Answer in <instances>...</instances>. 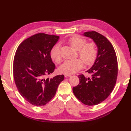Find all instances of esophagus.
<instances>
[{
	"label": "esophagus",
	"instance_id": "esophagus-1",
	"mask_svg": "<svg viewBox=\"0 0 131 131\" xmlns=\"http://www.w3.org/2000/svg\"><path fill=\"white\" fill-rule=\"evenodd\" d=\"M71 77V75L70 74H65V78H69Z\"/></svg>",
	"mask_w": 131,
	"mask_h": 131
}]
</instances>
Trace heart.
I'll use <instances>...</instances> for the list:
<instances>
[{
    "label": "heart",
    "instance_id": "1",
    "mask_svg": "<svg viewBox=\"0 0 131 131\" xmlns=\"http://www.w3.org/2000/svg\"><path fill=\"white\" fill-rule=\"evenodd\" d=\"M69 43L76 51H78L79 56L82 58L73 60H67L59 68V71L65 74H71L77 73L83 67V62L86 65H91L94 63L97 56V47L95 43H87V40L84 38L74 37L69 40ZM51 58L56 62L61 60L60 45L56 44L51 51Z\"/></svg>",
    "mask_w": 131,
    "mask_h": 131
}]
</instances>
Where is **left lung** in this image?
I'll list each match as a JSON object with an SVG mask.
<instances>
[{"label": "left lung", "instance_id": "8db88e82", "mask_svg": "<svg viewBox=\"0 0 131 131\" xmlns=\"http://www.w3.org/2000/svg\"><path fill=\"white\" fill-rule=\"evenodd\" d=\"M83 35L94 41L98 53L92 67L86 71L91 77L78 75L79 83L73 91L83 104L93 106L104 101L113 91L117 79L118 61L113 45L104 35L94 31L85 32Z\"/></svg>", "mask_w": 131, "mask_h": 131}]
</instances>
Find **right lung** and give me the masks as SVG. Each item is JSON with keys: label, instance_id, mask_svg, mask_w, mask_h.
<instances>
[{"label": "right lung", "instance_id": "right-lung-1", "mask_svg": "<svg viewBox=\"0 0 131 131\" xmlns=\"http://www.w3.org/2000/svg\"><path fill=\"white\" fill-rule=\"evenodd\" d=\"M58 39V36L39 33L25 40L16 50L13 65L15 84L23 97L34 106L50 101L64 79L63 75L45 78L54 71L51 51Z\"/></svg>", "mask_w": 131, "mask_h": 131}]
</instances>
